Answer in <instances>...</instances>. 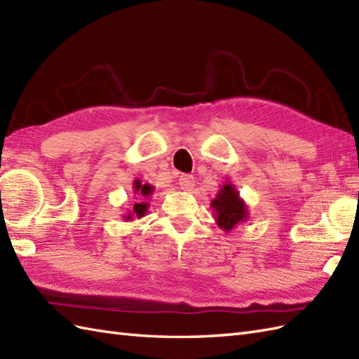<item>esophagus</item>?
Instances as JSON below:
<instances>
[{"label":"esophagus","instance_id":"esophagus-1","mask_svg":"<svg viewBox=\"0 0 359 359\" xmlns=\"http://www.w3.org/2000/svg\"><path fill=\"white\" fill-rule=\"evenodd\" d=\"M180 189H182V190H191L194 189V186H195V178L191 177V175H181L180 177Z\"/></svg>","mask_w":359,"mask_h":359}]
</instances>
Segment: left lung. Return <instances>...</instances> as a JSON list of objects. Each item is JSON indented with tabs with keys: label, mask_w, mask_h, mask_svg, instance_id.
<instances>
[{
	"label": "left lung",
	"mask_w": 359,
	"mask_h": 359,
	"mask_svg": "<svg viewBox=\"0 0 359 359\" xmlns=\"http://www.w3.org/2000/svg\"><path fill=\"white\" fill-rule=\"evenodd\" d=\"M210 205H212L217 226L226 233L248 219V205L241 198L231 181L224 182Z\"/></svg>",
	"instance_id": "obj_1"
}]
</instances>
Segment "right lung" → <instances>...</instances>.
Wrapping results in <instances>:
<instances>
[{"mask_svg":"<svg viewBox=\"0 0 359 359\" xmlns=\"http://www.w3.org/2000/svg\"><path fill=\"white\" fill-rule=\"evenodd\" d=\"M134 194L138 195V201L140 203H135L133 210H128V213L125 215V221H134V219H140L147 213V208H149V204L146 203V198H149L154 194V186L151 184H143L140 180L134 181Z\"/></svg>","mask_w":359,"mask_h":359,"instance_id":"obj_1","label":"right lung"}]
</instances>
